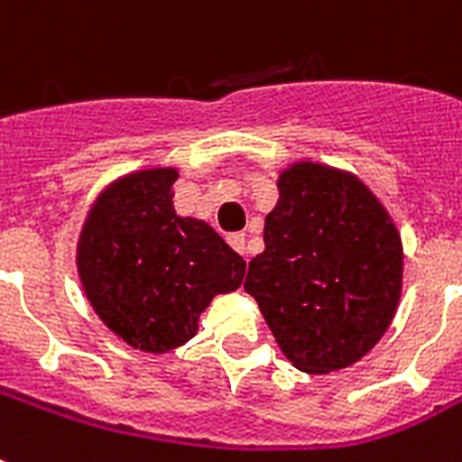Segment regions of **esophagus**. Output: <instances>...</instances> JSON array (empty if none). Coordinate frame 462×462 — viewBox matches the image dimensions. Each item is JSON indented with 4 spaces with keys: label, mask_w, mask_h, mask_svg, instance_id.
Segmentation results:
<instances>
[{
    "label": "esophagus",
    "mask_w": 462,
    "mask_h": 462,
    "mask_svg": "<svg viewBox=\"0 0 462 462\" xmlns=\"http://www.w3.org/2000/svg\"><path fill=\"white\" fill-rule=\"evenodd\" d=\"M227 242H230V246L237 252V254L245 256L246 254V237L245 235H230L227 237Z\"/></svg>",
    "instance_id": "obj_1"
}]
</instances>
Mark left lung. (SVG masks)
Returning <instances> with one entry per match:
<instances>
[{"label": "left lung", "mask_w": 462, "mask_h": 462, "mask_svg": "<svg viewBox=\"0 0 462 462\" xmlns=\"http://www.w3.org/2000/svg\"><path fill=\"white\" fill-rule=\"evenodd\" d=\"M276 186L266 246L249 262L245 291L298 371H341L364 358L395 317L402 237L351 171L293 162Z\"/></svg>", "instance_id": "obj_1"}]
</instances>
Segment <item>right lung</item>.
<instances>
[{"instance_id":"add662e5","label":"right lung","mask_w":462,"mask_h":462,"mask_svg":"<svg viewBox=\"0 0 462 462\" xmlns=\"http://www.w3.org/2000/svg\"><path fill=\"white\" fill-rule=\"evenodd\" d=\"M176 167L116 179L91 203L77 242L87 300L128 346L167 354L199 332L216 295L242 286L245 259L196 217L174 210Z\"/></svg>"}]
</instances>
